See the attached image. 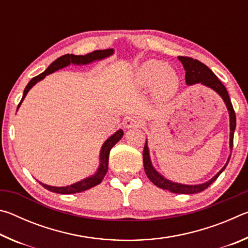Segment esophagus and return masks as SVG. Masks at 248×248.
<instances>
[{
	"mask_svg": "<svg viewBox=\"0 0 248 248\" xmlns=\"http://www.w3.org/2000/svg\"><path fill=\"white\" fill-rule=\"evenodd\" d=\"M141 124H142V120L139 118V117H137V116L128 117V118L124 119V128H127V129L140 127Z\"/></svg>",
	"mask_w": 248,
	"mask_h": 248,
	"instance_id": "obj_1",
	"label": "esophagus"
}]
</instances>
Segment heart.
I'll return each mask as SVG.
<instances>
[{
    "label": "heart",
    "instance_id": "b5f03b06",
    "mask_svg": "<svg viewBox=\"0 0 248 248\" xmlns=\"http://www.w3.org/2000/svg\"><path fill=\"white\" fill-rule=\"evenodd\" d=\"M134 81L142 89L154 86L155 98L165 102L177 93L180 79L174 70L169 69V64L159 60H149L138 68Z\"/></svg>",
    "mask_w": 248,
    "mask_h": 248
}]
</instances>
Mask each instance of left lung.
Returning <instances> with one entry per match:
<instances>
[{
	"label": "left lung",
	"mask_w": 248,
	"mask_h": 248,
	"mask_svg": "<svg viewBox=\"0 0 248 248\" xmlns=\"http://www.w3.org/2000/svg\"><path fill=\"white\" fill-rule=\"evenodd\" d=\"M179 61L182 62L184 65V69L186 71V75H185V78H186V84L187 85H194L197 83H201L204 86H208L210 89L217 92L219 94L223 102L226 105V108L229 110L230 115V150L232 152L233 149V138H234V131L235 127H236V116H235V111L232 106V103H231L230 96L228 94V91H226L225 86L222 84L219 78H217V75L210 70L207 65L203 64L202 62H200L196 59H192L189 57H178ZM231 155L228 158V162L226 164L222 167V170L217 173L216 176L205 182L203 184L199 185H184V184H178L170 182L164 176L156 171L152 165V162H151L150 158V153H149V148H148V141L145 142L144 150H143V165H144V170L145 174L148 176L149 179L152 182L155 186H157L162 189L169 190L170 192H174V194H197V192H200L204 190L205 188H208L210 185H211L215 180L219 177L220 174L225 170L226 165L230 161Z\"/></svg>",
	"instance_id": "1"
}]
</instances>
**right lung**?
Wrapping results in <instances>:
<instances>
[{
    "mask_svg": "<svg viewBox=\"0 0 248 248\" xmlns=\"http://www.w3.org/2000/svg\"><path fill=\"white\" fill-rule=\"evenodd\" d=\"M114 53V49H106V50H96V51H93L91 53H87L85 56H74V54H64L60 58H58L57 60H54L51 64H50L47 69H46L45 72H43L37 77L32 78L29 83L27 84V86L25 87L24 90V94H23V98L20 100V103L18 104L17 109L19 108L20 104L24 100V98L26 97L27 93L29 90L35 85L37 82L41 81V79L46 78V75L51 74L56 71L63 69L65 66L72 64H77V65H81V64H89L92 63V62L97 61V60H102V59L107 58L109 56ZM124 136V131L123 130H118V131L115 132L111 137H109L108 139L104 142V144L100 149V154H99V166L97 169V171L94 175L90 176V177L84 178L83 180H79V182L70 185V186H65V187H54V186H49V185H46L40 183L41 186L45 187L46 189H48L49 191L52 192H57V194H62V195H70V194H77V192H82L84 190L90 189L92 187L97 186L98 184L102 183V180L104 179L105 175H106L107 170H108V159H109V152L112 146H114L117 142H119V140L123 138Z\"/></svg>",
    "mask_w": 248,
    "mask_h": 248,
    "instance_id": "1",
    "label": "right lung"
}]
</instances>
